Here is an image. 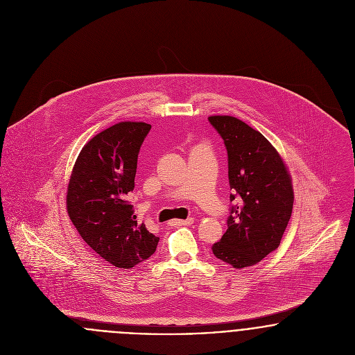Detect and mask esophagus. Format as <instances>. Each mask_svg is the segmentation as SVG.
Listing matches in <instances>:
<instances>
[{
    "label": "esophagus",
    "instance_id": "34e87169",
    "mask_svg": "<svg viewBox=\"0 0 355 355\" xmlns=\"http://www.w3.org/2000/svg\"><path fill=\"white\" fill-rule=\"evenodd\" d=\"M194 223V218L193 217H189L186 220H172L169 223V225L172 227H180V225H191Z\"/></svg>",
    "mask_w": 355,
    "mask_h": 355
}]
</instances>
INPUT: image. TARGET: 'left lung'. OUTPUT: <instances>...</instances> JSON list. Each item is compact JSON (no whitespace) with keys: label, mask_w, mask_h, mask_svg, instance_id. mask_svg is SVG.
<instances>
[{"label":"left lung","mask_w":355,"mask_h":355,"mask_svg":"<svg viewBox=\"0 0 355 355\" xmlns=\"http://www.w3.org/2000/svg\"><path fill=\"white\" fill-rule=\"evenodd\" d=\"M224 141L232 193L227 231L213 254L236 269L255 265L280 245L294 193L287 168L269 141L232 116H210Z\"/></svg>","instance_id":"8db88e82"}]
</instances>
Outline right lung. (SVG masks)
<instances>
[{"label": "right lung", "mask_w": 355, "mask_h": 355, "mask_svg": "<svg viewBox=\"0 0 355 355\" xmlns=\"http://www.w3.org/2000/svg\"><path fill=\"white\" fill-rule=\"evenodd\" d=\"M150 128L123 121L97 134L82 149L68 184L69 218L83 241L116 268L130 269L146 261L159 241L128 201L138 154Z\"/></svg>", "instance_id": "obj_1"}]
</instances>
